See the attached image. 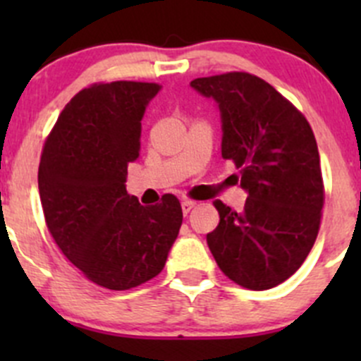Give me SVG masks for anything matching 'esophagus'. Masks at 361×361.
Listing matches in <instances>:
<instances>
[{"label":"esophagus","mask_w":361,"mask_h":361,"mask_svg":"<svg viewBox=\"0 0 361 361\" xmlns=\"http://www.w3.org/2000/svg\"><path fill=\"white\" fill-rule=\"evenodd\" d=\"M195 207V202L194 201H183L181 202V211H183V214H188L192 209Z\"/></svg>","instance_id":"esophagus-1"}]
</instances>
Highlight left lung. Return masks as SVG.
<instances>
[{"label": "left lung", "instance_id": "1", "mask_svg": "<svg viewBox=\"0 0 361 361\" xmlns=\"http://www.w3.org/2000/svg\"><path fill=\"white\" fill-rule=\"evenodd\" d=\"M190 87L220 110L221 157L246 190L245 209L214 201L220 224L206 235L218 267L250 290L281 285L304 264L319 231L323 178L305 116L250 73L195 78Z\"/></svg>", "mask_w": 361, "mask_h": 361}]
</instances>
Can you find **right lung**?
Instances as JSON below:
<instances>
[{
	"label": "right lung",
	"instance_id": "obj_1",
	"mask_svg": "<svg viewBox=\"0 0 361 361\" xmlns=\"http://www.w3.org/2000/svg\"><path fill=\"white\" fill-rule=\"evenodd\" d=\"M160 89L111 82L80 90L61 111L39 160V199L54 241L108 290L155 278L183 221L174 195L141 206L126 190L127 166L140 157L141 120Z\"/></svg>",
	"mask_w": 361,
	"mask_h": 361
}]
</instances>
